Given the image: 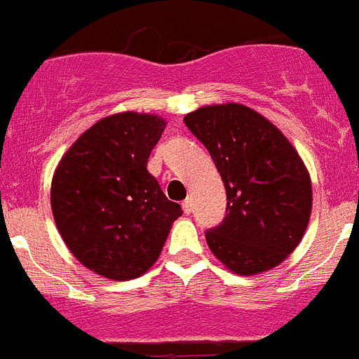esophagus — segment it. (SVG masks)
<instances>
[{
	"instance_id": "esophagus-1",
	"label": "esophagus",
	"mask_w": 359,
	"mask_h": 359,
	"mask_svg": "<svg viewBox=\"0 0 359 359\" xmlns=\"http://www.w3.org/2000/svg\"><path fill=\"white\" fill-rule=\"evenodd\" d=\"M182 208H183V212L187 213V215H189V213L192 212V199H190V197H187L185 201L182 203Z\"/></svg>"
}]
</instances>
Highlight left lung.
Instances as JSON below:
<instances>
[{"mask_svg":"<svg viewBox=\"0 0 359 359\" xmlns=\"http://www.w3.org/2000/svg\"><path fill=\"white\" fill-rule=\"evenodd\" d=\"M224 182L228 215L206 233L228 271L256 276L278 267L301 244L313 205L311 177L297 149L252 108L208 104L185 115Z\"/></svg>","mask_w":359,"mask_h":359,"instance_id":"8db88e82","label":"left lung"}]
</instances>
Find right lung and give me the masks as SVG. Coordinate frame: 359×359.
<instances>
[{
	"instance_id": "obj_1",
	"label": "right lung",
	"mask_w": 359,
	"mask_h": 359,
	"mask_svg": "<svg viewBox=\"0 0 359 359\" xmlns=\"http://www.w3.org/2000/svg\"><path fill=\"white\" fill-rule=\"evenodd\" d=\"M165 124L139 111L103 117L65 151L53 174L51 210L62 240L83 267L107 279L149 271L183 213L147 172Z\"/></svg>"
}]
</instances>
